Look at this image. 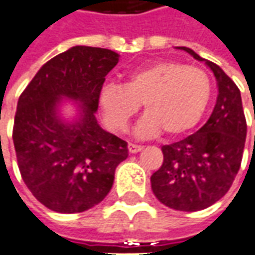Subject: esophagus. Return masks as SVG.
Wrapping results in <instances>:
<instances>
[{
    "label": "esophagus",
    "mask_w": 255,
    "mask_h": 255,
    "mask_svg": "<svg viewBox=\"0 0 255 255\" xmlns=\"http://www.w3.org/2000/svg\"><path fill=\"white\" fill-rule=\"evenodd\" d=\"M143 149L142 145H135V143H128V152L129 153H136V152H141Z\"/></svg>",
    "instance_id": "obj_1"
}]
</instances>
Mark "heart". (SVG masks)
Masks as SVG:
<instances>
[{
  "label": "heart",
  "mask_w": 255,
  "mask_h": 255,
  "mask_svg": "<svg viewBox=\"0 0 255 255\" xmlns=\"http://www.w3.org/2000/svg\"><path fill=\"white\" fill-rule=\"evenodd\" d=\"M211 99V79L205 71L176 61H157L129 72L124 85L106 84L99 105L107 127L124 132L139 106L143 114L135 135L152 136L186 132L200 121Z\"/></svg>",
  "instance_id": "heart-1"
}]
</instances>
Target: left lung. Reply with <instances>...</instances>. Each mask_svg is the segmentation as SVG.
<instances>
[{
    "instance_id": "obj_1",
    "label": "left lung",
    "mask_w": 255,
    "mask_h": 255,
    "mask_svg": "<svg viewBox=\"0 0 255 255\" xmlns=\"http://www.w3.org/2000/svg\"><path fill=\"white\" fill-rule=\"evenodd\" d=\"M177 48L207 64L219 93L211 117L197 132L162 146L163 164L152 174L150 186L163 205L194 212L211 207L229 191L242 163L247 124L240 91L223 69L191 48Z\"/></svg>"
}]
</instances>
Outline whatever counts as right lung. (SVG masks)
<instances>
[{
	"mask_svg": "<svg viewBox=\"0 0 255 255\" xmlns=\"http://www.w3.org/2000/svg\"><path fill=\"white\" fill-rule=\"evenodd\" d=\"M120 55L75 46L41 67L18 100L12 139L19 171L30 193L60 214H77L105 200L116 167L128 156L127 142L96 120L99 91ZM65 100L77 116H61Z\"/></svg>",
	"mask_w": 255,
	"mask_h": 255,
	"instance_id": "obj_1",
	"label": "right lung"
}]
</instances>
